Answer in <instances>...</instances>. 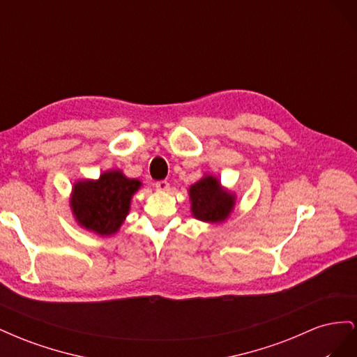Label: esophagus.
I'll return each mask as SVG.
<instances>
[{
  "label": "esophagus",
  "instance_id": "obj_1",
  "mask_svg": "<svg viewBox=\"0 0 357 357\" xmlns=\"http://www.w3.org/2000/svg\"><path fill=\"white\" fill-rule=\"evenodd\" d=\"M155 188H156V190L167 192L169 189V183L167 180H159L155 183Z\"/></svg>",
  "mask_w": 357,
  "mask_h": 357
}]
</instances>
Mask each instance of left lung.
I'll use <instances>...</instances> for the list:
<instances>
[{
  "label": "left lung",
  "mask_w": 357,
  "mask_h": 357,
  "mask_svg": "<svg viewBox=\"0 0 357 357\" xmlns=\"http://www.w3.org/2000/svg\"><path fill=\"white\" fill-rule=\"evenodd\" d=\"M190 211L205 223H223L235 208V193L220 185V180L205 174L189 188Z\"/></svg>",
  "instance_id": "8db88e82"
}]
</instances>
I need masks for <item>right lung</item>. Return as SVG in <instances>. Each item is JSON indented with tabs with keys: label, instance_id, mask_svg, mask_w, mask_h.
I'll list each match as a JSON object with an SVG mask.
<instances>
[{
	"label": "right lung",
	"instance_id": "obj_1",
	"mask_svg": "<svg viewBox=\"0 0 357 357\" xmlns=\"http://www.w3.org/2000/svg\"><path fill=\"white\" fill-rule=\"evenodd\" d=\"M143 186L121 169L104 171L100 178L77 180L73 185L70 208L79 226L96 235H114L131 208L134 193Z\"/></svg>",
	"mask_w": 357,
	"mask_h": 357
}]
</instances>
